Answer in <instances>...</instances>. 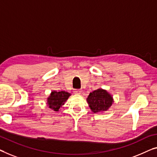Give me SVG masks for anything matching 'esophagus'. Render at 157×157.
<instances>
[{
    "mask_svg": "<svg viewBox=\"0 0 157 157\" xmlns=\"http://www.w3.org/2000/svg\"><path fill=\"white\" fill-rule=\"evenodd\" d=\"M82 91L81 90H75V94L80 95V94H82Z\"/></svg>",
    "mask_w": 157,
    "mask_h": 157,
    "instance_id": "1",
    "label": "esophagus"
}]
</instances>
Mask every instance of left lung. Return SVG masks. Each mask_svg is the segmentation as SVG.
Returning a JSON list of instances; mask_svg holds the SVG:
<instances>
[{
  "instance_id": "left-lung-1",
  "label": "left lung",
  "mask_w": 157,
  "mask_h": 157,
  "mask_svg": "<svg viewBox=\"0 0 157 157\" xmlns=\"http://www.w3.org/2000/svg\"><path fill=\"white\" fill-rule=\"evenodd\" d=\"M86 101L94 113H102L108 111L114 102L111 94L101 88L90 92Z\"/></svg>"
}]
</instances>
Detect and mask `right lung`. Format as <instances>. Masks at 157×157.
<instances>
[{
	"mask_svg": "<svg viewBox=\"0 0 157 157\" xmlns=\"http://www.w3.org/2000/svg\"><path fill=\"white\" fill-rule=\"evenodd\" d=\"M71 95V93L65 91H52L47 98V106L54 111H59V109L61 108L63 105L65 104V101L68 99Z\"/></svg>",
	"mask_w": 157,
	"mask_h": 157,
	"instance_id": "1",
	"label": "right lung"
}]
</instances>
